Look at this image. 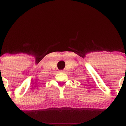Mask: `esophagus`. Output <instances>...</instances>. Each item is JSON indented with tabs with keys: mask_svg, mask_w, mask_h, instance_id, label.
Listing matches in <instances>:
<instances>
[{
	"mask_svg": "<svg viewBox=\"0 0 126 126\" xmlns=\"http://www.w3.org/2000/svg\"><path fill=\"white\" fill-rule=\"evenodd\" d=\"M60 72H63V70H60Z\"/></svg>",
	"mask_w": 126,
	"mask_h": 126,
	"instance_id": "obj_1",
	"label": "esophagus"
}]
</instances>
